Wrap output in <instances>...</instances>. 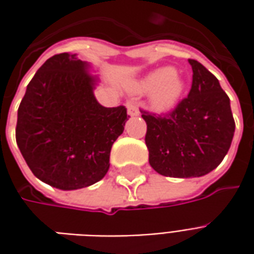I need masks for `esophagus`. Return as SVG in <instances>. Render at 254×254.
<instances>
[{
    "instance_id": "1",
    "label": "esophagus",
    "mask_w": 254,
    "mask_h": 254,
    "mask_svg": "<svg viewBox=\"0 0 254 254\" xmlns=\"http://www.w3.org/2000/svg\"><path fill=\"white\" fill-rule=\"evenodd\" d=\"M127 114H129L130 117H138V116H140V111H138L137 107L133 105V103H127Z\"/></svg>"
}]
</instances>
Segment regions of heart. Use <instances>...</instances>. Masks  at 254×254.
<instances>
[{"label": "heart", "instance_id": "obj_1", "mask_svg": "<svg viewBox=\"0 0 254 254\" xmlns=\"http://www.w3.org/2000/svg\"><path fill=\"white\" fill-rule=\"evenodd\" d=\"M185 80L173 66L156 67L130 84V91L138 95L151 94V106L156 111L173 110L185 92Z\"/></svg>", "mask_w": 254, "mask_h": 254}]
</instances>
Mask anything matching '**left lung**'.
<instances>
[{
  "mask_svg": "<svg viewBox=\"0 0 254 254\" xmlns=\"http://www.w3.org/2000/svg\"><path fill=\"white\" fill-rule=\"evenodd\" d=\"M190 92L165 117L143 111L149 165L174 178L202 177L215 170L229 152L235 122L230 99L219 80L196 60Z\"/></svg>",
  "mask_w": 254,
  "mask_h": 254,
  "instance_id": "1",
  "label": "left lung"
}]
</instances>
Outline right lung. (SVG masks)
I'll list each match as a JSON object with an SVG mask.
<instances>
[{
  "label": "right lung",
  "instance_id": "right-lung-1",
  "mask_svg": "<svg viewBox=\"0 0 254 254\" xmlns=\"http://www.w3.org/2000/svg\"><path fill=\"white\" fill-rule=\"evenodd\" d=\"M77 54L49 58L17 110L16 141L34 176L61 190L100 181L110 151L127 121L125 106L105 107L95 98L99 77Z\"/></svg>",
  "mask_w": 254,
  "mask_h": 254
}]
</instances>
